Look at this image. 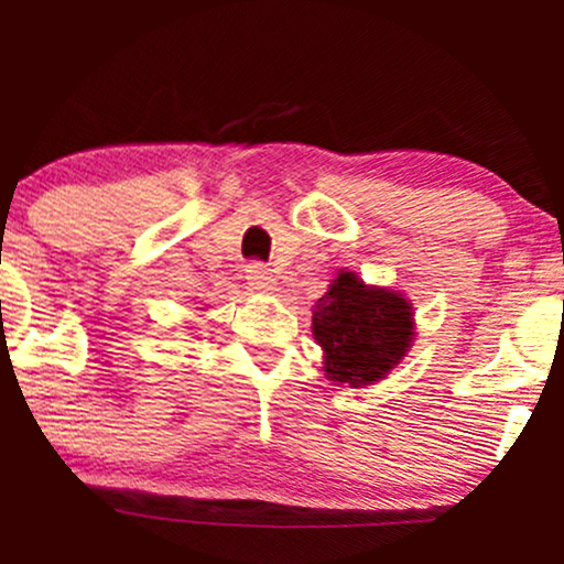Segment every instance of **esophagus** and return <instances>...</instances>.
<instances>
[{
	"label": "esophagus",
	"instance_id": "1",
	"mask_svg": "<svg viewBox=\"0 0 564 564\" xmlns=\"http://www.w3.org/2000/svg\"><path fill=\"white\" fill-rule=\"evenodd\" d=\"M246 278H249L251 289H257V291H273L275 289V275L270 273V270L260 262L249 264V270H246Z\"/></svg>",
	"mask_w": 564,
	"mask_h": 564
}]
</instances>
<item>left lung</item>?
Wrapping results in <instances>:
<instances>
[{
	"label": "left lung",
	"instance_id": "obj_1",
	"mask_svg": "<svg viewBox=\"0 0 564 564\" xmlns=\"http://www.w3.org/2000/svg\"><path fill=\"white\" fill-rule=\"evenodd\" d=\"M313 336L326 352L323 371L336 384L384 379L413 341L411 304L390 289L366 286L341 270L313 310Z\"/></svg>",
	"mask_w": 564,
	"mask_h": 564
}]
</instances>
